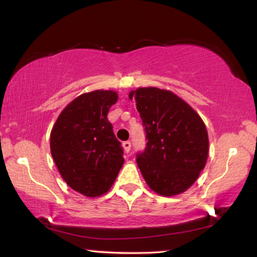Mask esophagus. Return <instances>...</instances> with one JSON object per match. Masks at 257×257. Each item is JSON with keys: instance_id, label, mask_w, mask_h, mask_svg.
<instances>
[{"instance_id": "1", "label": "esophagus", "mask_w": 257, "mask_h": 257, "mask_svg": "<svg viewBox=\"0 0 257 257\" xmlns=\"http://www.w3.org/2000/svg\"><path fill=\"white\" fill-rule=\"evenodd\" d=\"M122 149H124L125 153H128L130 151H131V143H130V142L122 143Z\"/></svg>"}]
</instances>
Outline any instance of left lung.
Masks as SVG:
<instances>
[{"instance_id":"left-lung-1","label":"left lung","mask_w":257,"mask_h":257,"mask_svg":"<svg viewBox=\"0 0 257 257\" xmlns=\"http://www.w3.org/2000/svg\"><path fill=\"white\" fill-rule=\"evenodd\" d=\"M149 139L137 164L149 187L163 196L187 191L205 168L209 151L203 120L191 105L170 90L138 87L128 93Z\"/></svg>"}]
</instances>
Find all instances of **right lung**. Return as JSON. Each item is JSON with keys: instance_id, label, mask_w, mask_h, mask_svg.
Masks as SVG:
<instances>
[{"instance_id": "obj_1", "label": "right lung", "mask_w": 257, "mask_h": 257, "mask_svg": "<svg viewBox=\"0 0 257 257\" xmlns=\"http://www.w3.org/2000/svg\"><path fill=\"white\" fill-rule=\"evenodd\" d=\"M113 90L83 93L59 113L50 133L52 159L70 188L87 198L110 191L124 164L120 142L107 120Z\"/></svg>"}]
</instances>
